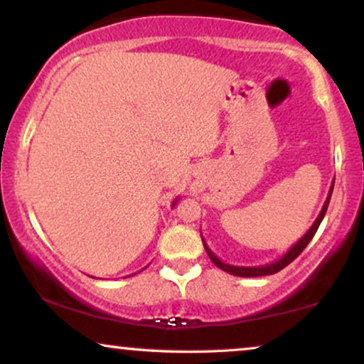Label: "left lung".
I'll use <instances>...</instances> for the list:
<instances>
[{
    "instance_id": "8db88e82",
    "label": "left lung",
    "mask_w": 364,
    "mask_h": 364,
    "mask_svg": "<svg viewBox=\"0 0 364 364\" xmlns=\"http://www.w3.org/2000/svg\"><path fill=\"white\" fill-rule=\"evenodd\" d=\"M333 183H336V179H333V181H332V186H330V190H328V196H327V200H325L323 207H321L318 217H316V220H315V223H313L311 228L308 229L306 235H304V236L301 237V240L298 241V243L292 245L291 248L287 250V252L284 253L281 258H279V260H275V262H272V263H267V265H260V267H237V265H229V263H224L223 260H219V258H217L215 255L210 252V248H208L207 243H205V241H203V237H202L203 246H205L207 255H208V257H210V260L214 262V265L219 267L220 270H224V272H228V274L237 275V277H262V275L277 274L279 270H282L284 267L289 265V263H291L292 260H294V258L298 257V255L301 253L304 248H306L308 243H310V241L313 240V236H315V232L318 231V225H320L321 220H323L325 212H327V208H328L330 196H332V190H333Z\"/></svg>"
}]
</instances>
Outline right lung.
<instances>
[{
	"label": "right lung",
	"mask_w": 364,
	"mask_h": 364,
	"mask_svg": "<svg viewBox=\"0 0 364 364\" xmlns=\"http://www.w3.org/2000/svg\"><path fill=\"white\" fill-rule=\"evenodd\" d=\"M176 202H178V198H176V200H174V202H173V207H174V205H176Z\"/></svg>",
	"instance_id": "right-lung-1"
}]
</instances>
